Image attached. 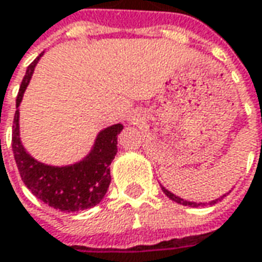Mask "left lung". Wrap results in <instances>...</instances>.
I'll list each match as a JSON object with an SVG mask.
<instances>
[{"label":"left lung","mask_w":262,"mask_h":262,"mask_svg":"<svg viewBox=\"0 0 262 262\" xmlns=\"http://www.w3.org/2000/svg\"><path fill=\"white\" fill-rule=\"evenodd\" d=\"M162 191L165 192L166 195L169 196V198H170L171 201L177 202V204H181V205H186V207H194V208H196V207H204V205H207L205 202H198V204H196V202L186 201V200H183V198H180V196L174 195V194H173V192L169 191V190H166L165 187H162ZM223 196H226V194H225V195H222V196H219V198H216V200H213V201L208 202V204H209V205H212V204H216L217 201H221V200H222Z\"/></svg>","instance_id":"1"}]
</instances>
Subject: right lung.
<instances>
[{
  "mask_svg": "<svg viewBox=\"0 0 262 262\" xmlns=\"http://www.w3.org/2000/svg\"><path fill=\"white\" fill-rule=\"evenodd\" d=\"M28 67L16 96V112L12 125V150L19 174L33 195L61 212H78L97 205L110 186V165L117 154V135L123 124H114L97 134L86 158L70 166L45 165L32 158L19 137V104L33 75L40 57Z\"/></svg>",
  "mask_w": 262,
  "mask_h": 262,
  "instance_id": "obj_1",
  "label": "right lung"
}]
</instances>
